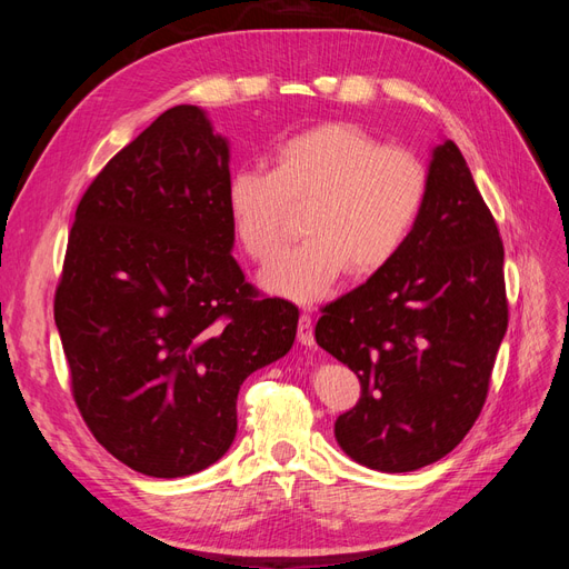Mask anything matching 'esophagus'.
<instances>
[{"mask_svg":"<svg viewBox=\"0 0 569 569\" xmlns=\"http://www.w3.org/2000/svg\"><path fill=\"white\" fill-rule=\"evenodd\" d=\"M297 339L303 343V347H313L316 335H313V320L308 313H301L299 327H297Z\"/></svg>","mask_w":569,"mask_h":569,"instance_id":"1","label":"esophagus"}]
</instances>
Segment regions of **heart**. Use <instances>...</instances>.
<instances>
[{"mask_svg": "<svg viewBox=\"0 0 569 569\" xmlns=\"http://www.w3.org/2000/svg\"><path fill=\"white\" fill-rule=\"evenodd\" d=\"M427 192L429 170L416 151L332 120L274 144L270 170H234L226 201L237 242L256 263L280 251L289 209L306 206V239L274 258L261 284L308 306L330 295L347 270L368 278L387 268L416 230Z\"/></svg>", "mask_w": 569, "mask_h": 569, "instance_id": "1", "label": "heart"}]
</instances>
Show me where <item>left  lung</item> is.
Instances as JSON below:
<instances>
[{"label":"left lung","instance_id":"obj_1","mask_svg":"<svg viewBox=\"0 0 569 569\" xmlns=\"http://www.w3.org/2000/svg\"><path fill=\"white\" fill-rule=\"evenodd\" d=\"M320 311L316 341L360 382L335 422L343 453L382 472L451 453L487 401L508 330L501 234L451 140L432 153L401 253Z\"/></svg>","mask_w":569,"mask_h":569}]
</instances>
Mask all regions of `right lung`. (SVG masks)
<instances>
[{
  "label": "right lung",
  "instance_id": "1",
  "mask_svg": "<svg viewBox=\"0 0 569 569\" xmlns=\"http://www.w3.org/2000/svg\"><path fill=\"white\" fill-rule=\"evenodd\" d=\"M230 149L199 107H173L82 194L54 320L84 425L149 477L226 456L237 393L282 358L299 308L263 297L232 258Z\"/></svg>",
  "mask_w": 569,
  "mask_h": 569
}]
</instances>
